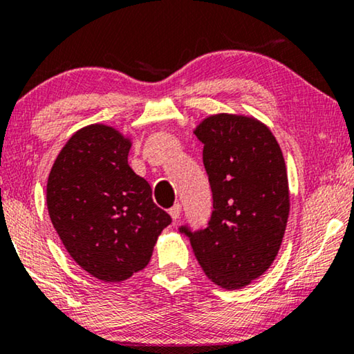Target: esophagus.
Segmentation results:
<instances>
[{
	"instance_id": "1",
	"label": "esophagus",
	"mask_w": 354,
	"mask_h": 354,
	"mask_svg": "<svg viewBox=\"0 0 354 354\" xmlns=\"http://www.w3.org/2000/svg\"><path fill=\"white\" fill-rule=\"evenodd\" d=\"M168 213H170V216H171V219H173V221L179 219V216H181V205H179V203H175L170 209H168Z\"/></svg>"
}]
</instances>
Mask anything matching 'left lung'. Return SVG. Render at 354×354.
Instances as JSON below:
<instances>
[{
  "mask_svg": "<svg viewBox=\"0 0 354 354\" xmlns=\"http://www.w3.org/2000/svg\"><path fill=\"white\" fill-rule=\"evenodd\" d=\"M213 192L208 225L179 232L211 281L240 289L266 273L281 246L289 216L288 173L275 136L259 120L209 115L194 131Z\"/></svg>",
  "mask_w": 354,
  "mask_h": 354,
  "instance_id": "8db88e82",
  "label": "left lung"
}]
</instances>
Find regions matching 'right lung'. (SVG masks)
Listing matches in <instances>:
<instances>
[{
	"label": "right lung",
	"instance_id": "1",
	"mask_svg": "<svg viewBox=\"0 0 354 354\" xmlns=\"http://www.w3.org/2000/svg\"><path fill=\"white\" fill-rule=\"evenodd\" d=\"M130 140L87 125L63 146L47 179V209L70 256L92 277L124 281L149 263L170 214L129 165Z\"/></svg>",
	"mask_w": 354,
	"mask_h": 354
}]
</instances>
